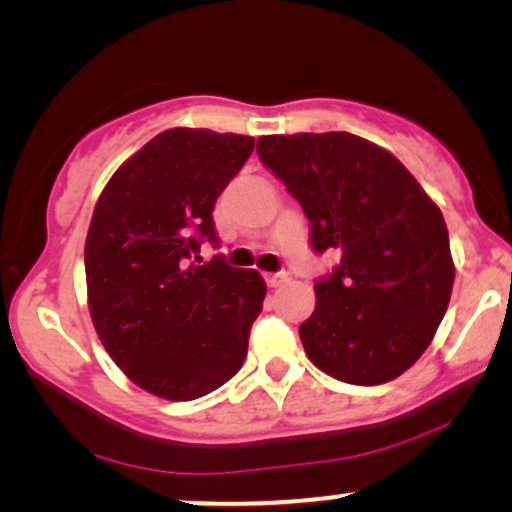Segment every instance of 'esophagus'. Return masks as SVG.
I'll list each match as a JSON object with an SVG mask.
<instances>
[{
	"label": "esophagus",
	"mask_w": 512,
	"mask_h": 512,
	"mask_svg": "<svg viewBox=\"0 0 512 512\" xmlns=\"http://www.w3.org/2000/svg\"><path fill=\"white\" fill-rule=\"evenodd\" d=\"M286 279H289V275H286V272H268V275H265V284L275 289V286H282Z\"/></svg>",
	"instance_id": "esophagus-1"
}]
</instances>
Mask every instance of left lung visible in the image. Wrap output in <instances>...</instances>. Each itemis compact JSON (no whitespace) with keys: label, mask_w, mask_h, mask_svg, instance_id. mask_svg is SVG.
<instances>
[{"label":"left lung","mask_w":512,"mask_h":512,"mask_svg":"<svg viewBox=\"0 0 512 512\" xmlns=\"http://www.w3.org/2000/svg\"><path fill=\"white\" fill-rule=\"evenodd\" d=\"M258 156L340 265L314 284L305 354L335 380L375 387L431 345L454 284L443 214L394 153L349 132L258 137Z\"/></svg>","instance_id":"8db88e82"}]
</instances>
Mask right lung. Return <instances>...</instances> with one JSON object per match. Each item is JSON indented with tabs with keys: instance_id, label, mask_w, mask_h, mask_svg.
Wrapping results in <instances>:
<instances>
[{
	"instance_id": "right-lung-1",
	"label": "right lung",
	"mask_w": 512,
	"mask_h": 512,
	"mask_svg": "<svg viewBox=\"0 0 512 512\" xmlns=\"http://www.w3.org/2000/svg\"><path fill=\"white\" fill-rule=\"evenodd\" d=\"M254 137L172 128L146 142L97 198L86 237L88 310L104 349L137 387L193 401L242 368L265 282L221 258L212 212Z\"/></svg>"
}]
</instances>
